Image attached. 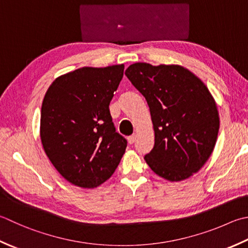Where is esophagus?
<instances>
[{
  "instance_id": "1",
  "label": "esophagus",
  "mask_w": 248,
  "mask_h": 248,
  "mask_svg": "<svg viewBox=\"0 0 248 248\" xmlns=\"http://www.w3.org/2000/svg\"><path fill=\"white\" fill-rule=\"evenodd\" d=\"M135 139H137V134H132V135H130V137L128 138V142H129V144H133L134 142H135Z\"/></svg>"
}]
</instances>
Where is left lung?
I'll return each mask as SVG.
<instances>
[{
  "instance_id": "obj_1",
  "label": "left lung",
  "mask_w": 248,
  "mask_h": 248,
  "mask_svg": "<svg viewBox=\"0 0 248 248\" xmlns=\"http://www.w3.org/2000/svg\"><path fill=\"white\" fill-rule=\"evenodd\" d=\"M124 74L149 106L155 131L154 148L144 157L149 168L170 182L200 171L219 130L216 102L204 82L177 64L138 62Z\"/></svg>"
}]
</instances>
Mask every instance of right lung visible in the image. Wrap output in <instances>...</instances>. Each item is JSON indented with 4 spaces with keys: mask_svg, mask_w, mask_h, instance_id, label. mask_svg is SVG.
<instances>
[{
    "mask_svg": "<svg viewBox=\"0 0 248 248\" xmlns=\"http://www.w3.org/2000/svg\"><path fill=\"white\" fill-rule=\"evenodd\" d=\"M124 64L85 66L52 81L41 110V140L52 166L72 185L95 188L113 175L127 147L109 103Z\"/></svg>",
    "mask_w": 248,
    "mask_h": 248,
    "instance_id": "1",
    "label": "right lung"
}]
</instances>
